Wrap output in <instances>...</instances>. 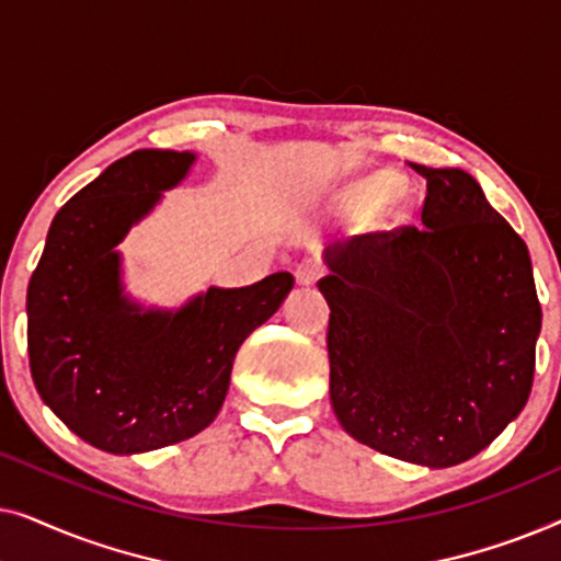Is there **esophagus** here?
Listing matches in <instances>:
<instances>
[{"label":"esophagus","mask_w":561,"mask_h":561,"mask_svg":"<svg viewBox=\"0 0 561 561\" xmlns=\"http://www.w3.org/2000/svg\"><path fill=\"white\" fill-rule=\"evenodd\" d=\"M319 275H321V267L317 265V263H311V260H306V263H301V265H296V283L298 286H313V283L319 280Z\"/></svg>","instance_id":"34e87169"}]
</instances>
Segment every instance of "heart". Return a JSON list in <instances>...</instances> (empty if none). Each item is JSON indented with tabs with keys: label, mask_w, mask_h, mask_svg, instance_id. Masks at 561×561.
I'll return each instance as SVG.
<instances>
[{
	"label": "heart",
	"mask_w": 561,
	"mask_h": 561,
	"mask_svg": "<svg viewBox=\"0 0 561 561\" xmlns=\"http://www.w3.org/2000/svg\"><path fill=\"white\" fill-rule=\"evenodd\" d=\"M390 194H393V186H390V181H370L363 188V194H359V196H363L365 202H370V204H382Z\"/></svg>",
	"instance_id": "heart-1"
}]
</instances>
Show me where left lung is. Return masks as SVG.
I'll return each mask as SVG.
<instances>
[{"label": "left lung", "mask_w": 561, "mask_h": 561, "mask_svg": "<svg viewBox=\"0 0 561 561\" xmlns=\"http://www.w3.org/2000/svg\"><path fill=\"white\" fill-rule=\"evenodd\" d=\"M411 168L426 179L421 227L324 250L329 398L357 442L442 470L524 411L541 306L526 242L480 183Z\"/></svg>", "instance_id": "obj_1"}]
</instances>
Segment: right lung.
<instances>
[{
  "mask_svg": "<svg viewBox=\"0 0 561 561\" xmlns=\"http://www.w3.org/2000/svg\"><path fill=\"white\" fill-rule=\"evenodd\" d=\"M196 152L135 150L83 186L48 229L27 286L30 373L43 403L91 447L140 455L217 419L240 344L294 288L273 273L145 306L125 290L119 242L191 173Z\"/></svg>",
  "mask_w": 561,
  "mask_h": 561,
  "instance_id": "obj_1",
  "label": "right lung"
}]
</instances>
